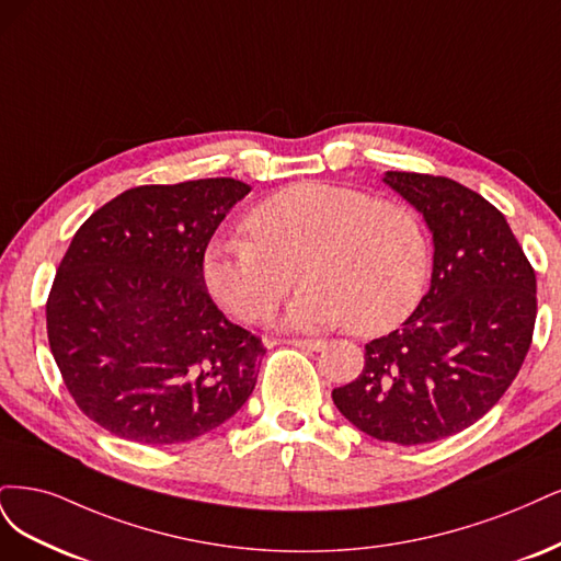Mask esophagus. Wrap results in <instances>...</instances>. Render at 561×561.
<instances>
[{"label": "esophagus", "mask_w": 561, "mask_h": 561, "mask_svg": "<svg viewBox=\"0 0 561 561\" xmlns=\"http://www.w3.org/2000/svg\"><path fill=\"white\" fill-rule=\"evenodd\" d=\"M286 345H294V347H300L307 352H321L323 347H327V340H288Z\"/></svg>", "instance_id": "obj_1"}]
</instances>
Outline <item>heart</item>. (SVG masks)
I'll return each instance as SVG.
<instances>
[{"label": "heart", "instance_id": "heart-1", "mask_svg": "<svg viewBox=\"0 0 561 561\" xmlns=\"http://www.w3.org/2000/svg\"><path fill=\"white\" fill-rule=\"evenodd\" d=\"M247 234H219L201 259L209 296L242 321L275 312L297 275L305 282L284 312L298 331L350 323L382 335L424 298L431 273L428 234L408 205L366 191L305 182L265 197L247 216Z\"/></svg>", "mask_w": 561, "mask_h": 561}]
</instances>
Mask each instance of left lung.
Segmentation results:
<instances>
[{"label":"left lung","instance_id":"left-lung-1","mask_svg":"<svg viewBox=\"0 0 561 561\" xmlns=\"http://www.w3.org/2000/svg\"><path fill=\"white\" fill-rule=\"evenodd\" d=\"M385 184L433 234L431 288L401 329L368 342L333 403L377 440L424 445L476 424L513 385L531 347L536 273L480 193L417 172H387Z\"/></svg>","mask_w":561,"mask_h":561}]
</instances>
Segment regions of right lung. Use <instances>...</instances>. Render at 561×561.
<instances>
[{"mask_svg": "<svg viewBox=\"0 0 561 561\" xmlns=\"http://www.w3.org/2000/svg\"><path fill=\"white\" fill-rule=\"evenodd\" d=\"M251 191L230 176L137 186L77 230L46 302L65 387L88 420L123 440L174 445L238 412L263 342L214 305L201 259Z\"/></svg>", "mask_w": 561, "mask_h": 561, "instance_id": "1", "label": "right lung"}]
</instances>
